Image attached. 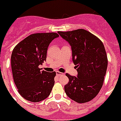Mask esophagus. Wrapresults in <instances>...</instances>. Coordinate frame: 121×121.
I'll return each mask as SVG.
<instances>
[{
  "label": "esophagus",
  "instance_id": "obj_1",
  "mask_svg": "<svg viewBox=\"0 0 121 121\" xmlns=\"http://www.w3.org/2000/svg\"><path fill=\"white\" fill-rule=\"evenodd\" d=\"M63 74H64V73L62 72H58V71L56 72V75L57 76H60L61 75H63Z\"/></svg>",
  "mask_w": 121,
  "mask_h": 121
}]
</instances>
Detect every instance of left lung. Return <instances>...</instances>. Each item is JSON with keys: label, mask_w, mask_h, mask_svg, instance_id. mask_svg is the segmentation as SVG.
I'll list each match as a JSON object with an SVG mask.
<instances>
[{"label": "left lung", "mask_w": 121, "mask_h": 121, "mask_svg": "<svg viewBox=\"0 0 121 121\" xmlns=\"http://www.w3.org/2000/svg\"><path fill=\"white\" fill-rule=\"evenodd\" d=\"M71 46L72 60L78 76L66 73L69 82L65 86L66 94L78 103L92 100L100 92L108 67V57L102 41L84 29L58 32Z\"/></svg>", "instance_id": "1"}]
</instances>
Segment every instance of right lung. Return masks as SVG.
Masks as SVG:
<instances>
[{"instance_id":"obj_1","label":"right lung","mask_w":121,"mask_h":121,"mask_svg":"<svg viewBox=\"0 0 121 121\" xmlns=\"http://www.w3.org/2000/svg\"><path fill=\"white\" fill-rule=\"evenodd\" d=\"M59 36L55 32L30 35L15 46L11 56L13 78L19 93L26 100L38 102L50 95L56 72L41 71L49 43Z\"/></svg>"}]
</instances>
